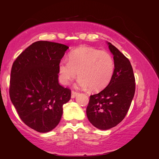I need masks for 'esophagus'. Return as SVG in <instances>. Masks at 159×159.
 Wrapping results in <instances>:
<instances>
[{
	"instance_id": "esophagus-1",
	"label": "esophagus",
	"mask_w": 159,
	"mask_h": 159,
	"mask_svg": "<svg viewBox=\"0 0 159 159\" xmlns=\"http://www.w3.org/2000/svg\"><path fill=\"white\" fill-rule=\"evenodd\" d=\"M77 95H78V93L75 92V91H71V98L72 99L75 98L76 97V96H77Z\"/></svg>"
}]
</instances>
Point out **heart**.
Here are the masks:
<instances>
[{
	"label": "heart",
	"instance_id": "heart-1",
	"mask_svg": "<svg viewBox=\"0 0 159 159\" xmlns=\"http://www.w3.org/2000/svg\"><path fill=\"white\" fill-rule=\"evenodd\" d=\"M115 70V61L109 52L93 47L80 46L71 51L69 60H61L58 64L61 82L66 85L75 78L81 88L93 91L104 89L111 80Z\"/></svg>",
	"mask_w": 159,
	"mask_h": 159
}]
</instances>
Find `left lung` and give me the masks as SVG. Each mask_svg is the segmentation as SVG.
<instances>
[{
  "label": "left lung",
  "mask_w": 159,
  "mask_h": 159,
  "mask_svg": "<svg viewBox=\"0 0 159 159\" xmlns=\"http://www.w3.org/2000/svg\"><path fill=\"white\" fill-rule=\"evenodd\" d=\"M113 56V78L103 90L90 96L86 114L89 122L101 130H107L125 117L135 91V80L129 60L116 47L107 42Z\"/></svg>",
  "instance_id": "left-lung-1"
}]
</instances>
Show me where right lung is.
Masks as SVG:
<instances>
[{
	"label": "right lung",
	"mask_w": 159,
	"mask_h": 159,
	"mask_svg": "<svg viewBox=\"0 0 159 159\" xmlns=\"http://www.w3.org/2000/svg\"><path fill=\"white\" fill-rule=\"evenodd\" d=\"M68 46L38 41L23 51L11 70L10 98L19 117L40 133L54 129L60 123L63 105L71 91L58 82V64Z\"/></svg>",
	"instance_id": "obj_1"
}]
</instances>
